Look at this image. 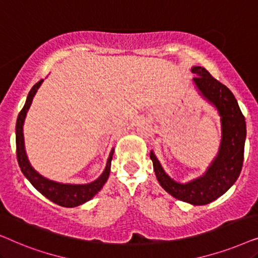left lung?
I'll list each match as a JSON object with an SVG mask.
<instances>
[{
  "label": "left lung",
  "mask_w": 258,
  "mask_h": 258,
  "mask_svg": "<svg viewBox=\"0 0 258 258\" xmlns=\"http://www.w3.org/2000/svg\"><path fill=\"white\" fill-rule=\"evenodd\" d=\"M191 73L196 75L192 83L199 94L216 108L221 117L222 135L216 157L202 176L186 183H179L171 178L153 150L150 151V158L157 181L165 191L192 206H204L227 192L241 174L246 125L237 100L224 84L215 80L203 67H192Z\"/></svg>",
  "instance_id": "1"
}]
</instances>
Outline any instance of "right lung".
<instances>
[{
    "label": "right lung",
    "instance_id": "right-lung-1",
    "mask_svg": "<svg viewBox=\"0 0 258 258\" xmlns=\"http://www.w3.org/2000/svg\"><path fill=\"white\" fill-rule=\"evenodd\" d=\"M43 80H41L40 82H37L35 86L31 88V90L28 94L26 104L22 110L20 111L19 117L16 121V155H17V161H19V165L21 168V171L23 172V175L26 176L28 181L34 185V188L40 191L44 197H47L48 200H50L51 202L61 207L66 208H74L81 204L88 202L100 190L103 188L104 183L107 182L109 177V172H110L111 167V160L112 155H114V148H112L109 157L107 160V164L100 177L95 179V181L87 183V184H72V183H59L52 179H49L44 176H42L40 172L35 170L31 167L29 160H28L27 153H26V147H24V136H23V124L24 119H26L27 112L29 110L31 102L35 94L37 93L38 88L41 87Z\"/></svg>",
    "mask_w": 258,
    "mask_h": 258
}]
</instances>
